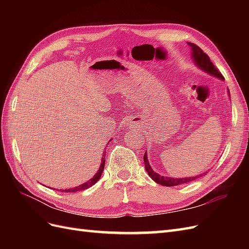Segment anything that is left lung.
Segmentation results:
<instances>
[{
    "instance_id": "1",
    "label": "left lung",
    "mask_w": 249,
    "mask_h": 249,
    "mask_svg": "<svg viewBox=\"0 0 249 249\" xmlns=\"http://www.w3.org/2000/svg\"><path fill=\"white\" fill-rule=\"evenodd\" d=\"M188 44L191 47V50H192V57H193V60L195 61V63L197 64V66L199 67V69H201L202 71H205L211 74H213V76L219 78L221 80H224L223 76L220 73V71H218L215 65L212 63V61H211L209 56L206 54L205 52H203L198 46H196V44L194 43H191V42H188ZM230 93V91H229ZM143 161H144V166H145V170L147 171L148 176L152 178L156 183L160 184L162 186H167V187H171V186H178V185H180V184H186V183H189V182H192V180L196 179L200 177H203L206 176V173H208L207 171L205 173H202V175L200 176H197V177H192V178H167V177H163V176H160L158 175L157 172H155L152 167H150V165L148 163V160H147V156H146V153L144 154V156H143Z\"/></svg>"
}]
</instances>
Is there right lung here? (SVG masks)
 Masks as SVG:
<instances>
[{
	"label": "right lung",
	"instance_id": "right-lung-1",
	"mask_svg": "<svg viewBox=\"0 0 249 249\" xmlns=\"http://www.w3.org/2000/svg\"><path fill=\"white\" fill-rule=\"evenodd\" d=\"M105 158H106V153H104L103 158H102V164H101V166H100V169L97 170V172L95 173L94 177L92 178H90L88 182L82 184V185H80V186H78L76 188H72V189L62 190L61 192H77V191H81V190H84V189H88V188H90L92 185H94L97 182V180L100 179V178L102 176V172H103L104 167H105V160H106V159H105Z\"/></svg>",
	"mask_w": 249,
	"mask_h": 249
}]
</instances>
